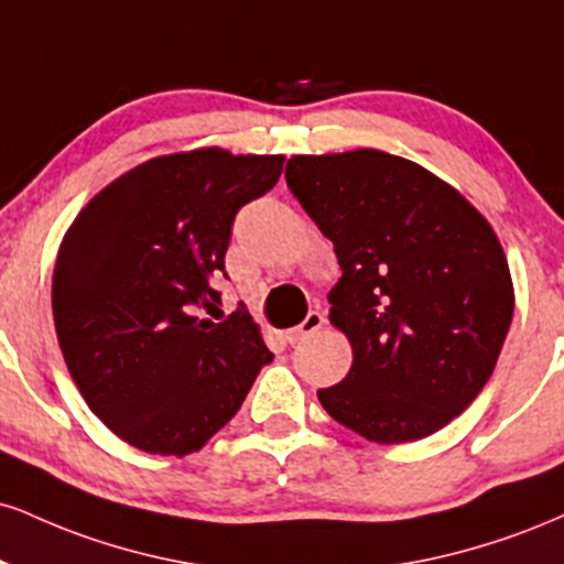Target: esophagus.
Masks as SVG:
<instances>
[{"label":"esophagus","mask_w":564,"mask_h":564,"mask_svg":"<svg viewBox=\"0 0 564 564\" xmlns=\"http://www.w3.org/2000/svg\"><path fill=\"white\" fill-rule=\"evenodd\" d=\"M325 325V317L321 315V312H310L307 317H304V321L296 325V328H291L289 334H286V338L291 344H300V341H304V338H310V336H315L317 330H321Z\"/></svg>","instance_id":"obj_1"}]
</instances>
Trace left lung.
<instances>
[{
    "mask_svg": "<svg viewBox=\"0 0 564 564\" xmlns=\"http://www.w3.org/2000/svg\"><path fill=\"white\" fill-rule=\"evenodd\" d=\"M286 183L341 264L328 317L349 338L351 370L317 391L325 412L376 444L441 431L491 378L512 323L491 223L438 175L381 149L294 154Z\"/></svg>",
    "mask_w": 564,
    "mask_h": 564,
    "instance_id": "obj_1",
    "label": "left lung"
}]
</instances>
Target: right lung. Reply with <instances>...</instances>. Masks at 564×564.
<instances>
[{
    "instance_id": "1",
    "label": "right lung",
    "mask_w": 564,
    "mask_h": 564,
    "mask_svg": "<svg viewBox=\"0 0 564 564\" xmlns=\"http://www.w3.org/2000/svg\"><path fill=\"white\" fill-rule=\"evenodd\" d=\"M283 154L205 147L115 178L59 243L52 312L88 410L135 449L199 452L273 355L243 310L223 315L234 217L275 186ZM205 308L213 318H205Z\"/></svg>"
}]
</instances>
